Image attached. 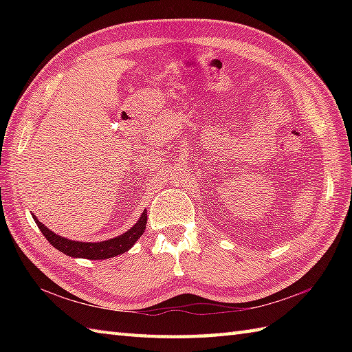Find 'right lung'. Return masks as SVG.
Wrapping results in <instances>:
<instances>
[{
	"label": "right lung",
	"instance_id": "right-lung-1",
	"mask_svg": "<svg viewBox=\"0 0 352 352\" xmlns=\"http://www.w3.org/2000/svg\"><path fill=\"white\" fill-rule=\"evenodd\" d=\"M33 218L36 221V226L42 231V234L47 237V241L54 246V248L66 254V256L89 258V260H104V258L115 257V256H119V254H124L125 251H129L131 246L136 243L138 239L144 234L148 216H146V210H144L136 226L131 227L129 231H125L124 234L110 239V241L95 242V243L69 241V239L52 233V231L45 227L42 222L37 221L36 216H33Z\"/></svg>",
	"mask_w": 352,
	"mask_h": 352
}]
</instances>
